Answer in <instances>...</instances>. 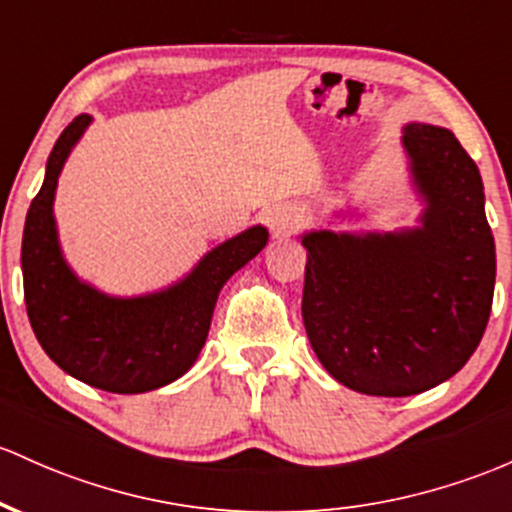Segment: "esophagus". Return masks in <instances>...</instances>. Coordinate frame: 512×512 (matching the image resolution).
I'll return each instance as SVG.
<instances>
[{
    "instance_id": "esophagus-1",
    "label": "esophagus",
    "mask_w": 512,
    "mask_h": 512,
    "mask_svg": "<svg viewBox=\"0 0 512 512\" xmlns=\"http://www.w3.org/2000/svg\"><path fill=\"white\" fill-rule=\"evenodd\" d=\"M301 221H303V216L296 209H291V206H279V209H274L267 216V223H269V228H272L274 235L294 233V230L301 226Z\"/></svg>"
}]
</instances>
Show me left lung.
Segmentation results:
<instances>
[{
    "mask_svg": "<svg viewBox=\"0 0 512 512\" xmlns=\"http://www.w3.org/2000/svg\"><path fill=\"white\" fill-rule=\"evenodd\" d=\"M418 228L303 235V325L320 364L367 396H413L469 362L491 316L496 243L476 162L452 131L408 123Z\"/></svg>",
    "mask_w": 512,
    "mask_h": 512,
    "instance_id": "8db88e82",
    "label": "left lung"
}]
</instances>
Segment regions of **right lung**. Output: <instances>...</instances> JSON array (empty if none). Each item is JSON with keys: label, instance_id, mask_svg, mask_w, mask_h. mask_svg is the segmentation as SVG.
<instances>
[{"label": "right lung", "instance_id": "obj_1", "mask_svg": "<svg viewBox=\"0 0 512 512\" xmlns=\"http://www.w3.org/2000/svg\"><path fill=\"white\" fill-rule=\"evenodd\" d=\"M92 116H77L48 157L41 192L26 213L21 269L28 320L46 355L94 389L145 393L192 369L211 328L223 284L267 245L252 226L196 265L182 282L157 294L114 299L80 282L60 252L53 218L58 177Z\"/></svg>", "mask_w": 512, "mask_h": 512}]
</instances>
